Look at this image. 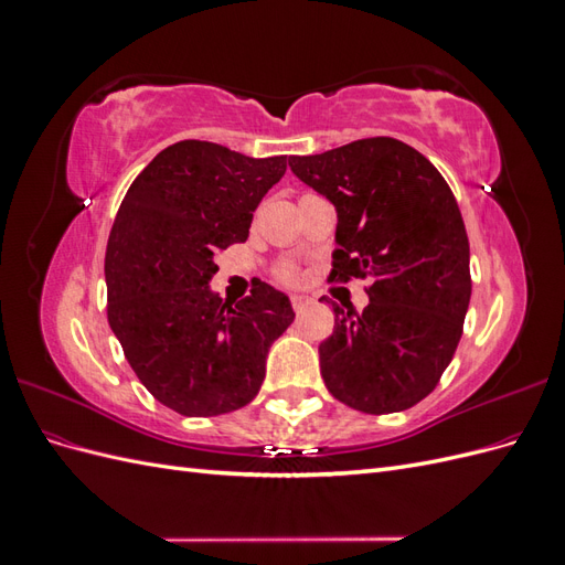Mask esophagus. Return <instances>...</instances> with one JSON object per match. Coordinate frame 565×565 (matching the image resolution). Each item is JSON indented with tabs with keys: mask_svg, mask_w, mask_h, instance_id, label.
<instances>
[{
	"mask_svg": "<svg viewBox=\"0 0 565 565\" xmlns=\"http://www.w3.org/2000/svg\"><path fill=\"white\" fill-rule=\"evenodd\" d=\"M311 303V297H306V295H295L292 297V309L299 313L301 309H306V306Z\"/></svg>",
	"mask_w": 565,
	"mask_h": 565,
	"instance_id": "obj_1",
	"label": "esophagus"
}]
</instances>
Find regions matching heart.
<instances>
[{
	"label": "heart",
	"instance_id": "1",
	"mask_svg": "<svg viewBox=\"0 0 565 565\" xmlns=\"http://www.w3.org/2000/svg\"><path fill=\"white\" fill-rule=\"evenodd\" d=\"M278 278H280L282 282H297V280H299V270H297L295 266H282V268L278 270Z\"/></svg>",
	"mask_w": 565,
	"mask_h": 565
}]
</instances>
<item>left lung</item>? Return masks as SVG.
<instances>
[{"label": "left lung", "mask_w": 565, "mask_h": 565, "mask_svg": "<svg viewBox=\"0 0 565 565\" xmlns=\"http://www.w3.org/2000/svg\"><path fill=\"white\" fill-rule=\"evenodd\" d=\"M292 172L337 207L330 278H367L370 303L334 309L320 374L337 401L367 415L401 413L436 388L471 299L469 237L438 169L398 139L374 136Z\"/></svg>", "instance_id": "8db88e82"}]
</instances>
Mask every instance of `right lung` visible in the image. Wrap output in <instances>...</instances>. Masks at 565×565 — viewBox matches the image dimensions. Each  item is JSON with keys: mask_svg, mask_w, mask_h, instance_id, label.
<instances>
[{"mask_svg": "<svg viewBox=\"0 0 565 565\" xmlns=\"http://www.w3.org/2000/svg\"><path fill=\"white\" fill-rule=\"evenodd\" d=\"M287 169V156L247 158L210 141L158 152L119 204L106 249L108 322L136 377L183 417L245 407L266 355L295 320L266 282L228 303L210 280L214 256L245 243L252 212Z\"/></svg>", "mask_w": 565, "mask_h": 565, "instance_id": "add662e5", "label": "right lung"}]
</instances>
